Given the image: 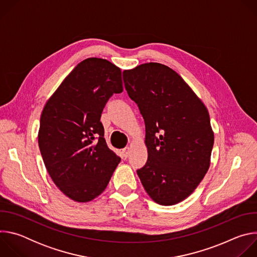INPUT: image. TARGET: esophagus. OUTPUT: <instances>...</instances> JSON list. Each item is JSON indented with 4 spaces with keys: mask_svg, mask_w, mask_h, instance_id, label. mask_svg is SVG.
I'll list each match as a JSON object with an SVG mask.
<instances>
[{
    "mask_svg": "<svg viewBox=\"0 0 257 257\" xmlns=\"http://www.w3.org/2000/svg\"><path fill=\"white\" fill-rule=\"evenodd\" d=\"M122 154H123L124 159H127V158L129 157V155H130V148H125V149H123Z\"/></svg>",
    "mask_w": 257,
    "mask_h": 257,
    "instance_id": "obj_1",
    "label": "esophagus"
}]
</instances>
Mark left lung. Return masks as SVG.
Here are the masks:
<instances>
[{
	"label": "left lung",
	"instance_id": "8db88e82",
	"mask_svg": "<svg viewBox=\"0 0 257 257\" xmlns=\"http://www.w3.org/2000/svg\"><path fill=\"white\" fill-rule=\"evenodd\" d=\"M123 80L145 124L149 158L137 175L157 203L176 204L194 191L209 168L213 133L207 109L168 66L142 64L124 71Z\"/></svg>",
	"mask_w": 257,
	"mask_h": 257
}]
</instances>
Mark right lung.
I'll use <instances>...</instances> for the list:
<instances>
[{
	"instance_id": "obj_1",
	"label": "right lung",
	"mask_w": 257,
	"mask_h": 257,
	"mask_svg": "<svg viewBox=\"0 0 257 257\" xmlns=\"http://www.w3.org/2000/svg\"><path fill=\"white\" fill-rule=\"evenodd\" d=\"M122 91L121 70L89 58L72 70L43 109L40 151L56 186L73 200L98 196L121 161L107 148L100 117L109 97Z\"/></svg>"
}]
</instances>
